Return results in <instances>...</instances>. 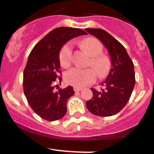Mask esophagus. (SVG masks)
I'll return each mask as SVG.
<instances>
[{
  "label": "esophagus",
  "mask_w": 154,
  "mask_h": 154,
  "mask_svg": "<svg viewBox=\"0 0 154 154\" xmlns=\"http://www.w3.org/2000/svg\"><path fill=\"white\" fill-rule=\"evenodd\" d=\"M73 90H74V91L76 92L81 91H82V88H78V87H74V88H73Z\"/></svg>",
  "instance_id": "1"
}]
</instances>
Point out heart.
<instances>
[{
  "instance_id": "obj_1",
  "label": "heart",
  "mask_w": 154,
  "mask_h": 154,
  "mask_svg": "<svg viewBox=\"0 0 154 154\" xmlns=\"http://www.w3.org/2000/svg\"><path fill=\"white\" fill-rule=\"evenodd\" d=\"M81 46L91 57L89 65L94 68L74 67L68 70L65 74V80L69 85L83 88L94 82L96 73L99 77H105L109 74L112 63L108 56L101 54L103 50L102 44L94 38H87L83 40ZM60 63L64 68L69 66L72 61V47L69 43L63 46L60 52Z\"/></svg>"
}]
</instances>
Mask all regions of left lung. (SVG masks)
Masks as SVG:
<instances>
[{
	"label": "left lung",
	"instance_id": "1",
	"mask_svg": "<svg viewBox=\"0 0 154 154\" xmlns=\"http://www.w3.org/2000/svg\"><path fill=\"white\" fill-rule=\"evenodd\" d=\"M104 44L111 57L112 68L101 83V91L91 88L93 97L86 102L92 114L101 117L112 116L119 112L129 101L135 86L134 65L125 47L106 31L85 29Z\"/></svg>",
	"mask_w": 154,
	"mask_h": 154
}]
</instances>
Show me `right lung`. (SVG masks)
<instances>
[{
  "instance_id": "add662e5",
  "label": "right lung",
  "mask_w": 154,
  "mask_h": 154,
  "mask_svg": "<svg viewBox=\"0 0 154 154\" xmlns=\"http://www.w3.org/2000/svg\"><path fill=\"white\" fill-rule=\"evenodd\" d=\"M87 35L84 30L69 27L53 29L35 45L23 72V90L29 105L38 116L47 120L60 119L66 113V102L74 94L73 87L55 90L61 78L60 51L74 37Z\"/></svg>"
}]
</instances>
